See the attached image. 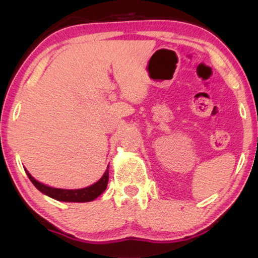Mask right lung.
Listing matches in <instances>:
<instances>
[{
    "label": "right lung",
    "instance_id": "add662e5",
    "mask_svg": "<svg viewBox=\"0 0 258 258\" xmlns=\"http://www.w3.org/2000/svg\"><path fill=\"white\" fill-rule=\"evenodd\" d=\"M26 174L29 177V180L32 181L33 184L40 190L42 194H44L49 197L53 198L58 202H66V203H87L92 202L95 198H98L102 192L107 189L108 180H109V165L106 169V172L100 178L98 182H95L94 184L83 187V189H75V190H67V189H58V187H52L47 186L43 183L38 182L30 175L27 169H25Z\"/></svg>",
    "mask_w": 258,
    "mask_h": 258
}]
</instances>
